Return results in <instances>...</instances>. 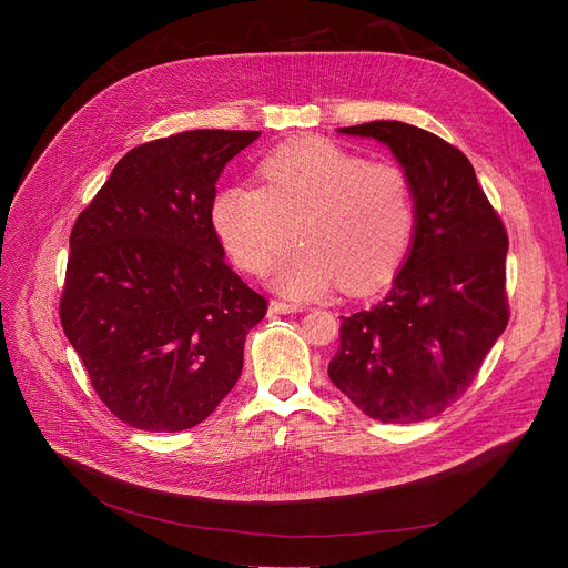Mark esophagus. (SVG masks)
<instances>
[{
    "label": "esophagus",
    "mask_w": 568,
    "mask_h": 568,
    "mask_svg": "<svg viewBox=\"0 0 568 568\" xmlns=\"http://www.w3.org/2000/svg\"><path fill=\"white\" fill-rule=\"evenodd\" d=\"M302 306L296 304H287V302H272L268 304V313L272 315H287V313H300Z\"/></svg>",
    "instance_id": "34e87169"
}]
</instances>
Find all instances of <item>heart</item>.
Instances as JSON below:
<instances>
[{"mask_svg":"<svg viewBox=\"0 0 568 568\" xmlns=\"http://www.w3.org/2000/svg\"><path fill=\"white\" fill-rule=\"evenodd\" d=\"M260 186H230L212 206V223L232 262L260 276L296 246L274 274L278 292L317 300L334 287L368 294L403 266L416 230L407 172L366 161L326 142L296 140L268 152Z\"/></svg>","mask_w":568,"mask_h":568,"instance_id":"heart-1","label":"heart"}]
</instances>
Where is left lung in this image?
<instances>
[{
    "label": "left lung",
    "mask_w": 568,
    "mask_h": 568,
    "mask_svg": "<svg viewBox=\"0 0 568 568\" xmlns=\"http://www.w3.org/2000/svg\"><path fill=\"white\" fill-rule=\"evenodd\" d=\"M338 131L392 149L409 176L416 230L389 294L343 317L329 377L371 419L426 422L467 392L509 324V236L454 144L403 122Z\"/></svg>",
    "instance_id": "1"
}]
</instances>
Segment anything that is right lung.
Returning a JSON list of instances; mask_svg holds the SVG:
<instances>
[{
    "instance_id": "add662e5",
    "label": "right lung",
    "mask_w": 568,
    "mask_h": 568,
    "mask_svg": "<svg viewBox=\"0 0 568 568\" xmlns=\"http://www.w3.org/2000/svg\"><path fill=\"white\" fill-rule=\"evenodd\" d=\"M260 131L133 146L78 216L59 317L105 407L140 430L197 426L232 392L266 300L212 223L216 182Z\"/></svg>"
}]
</instances>
